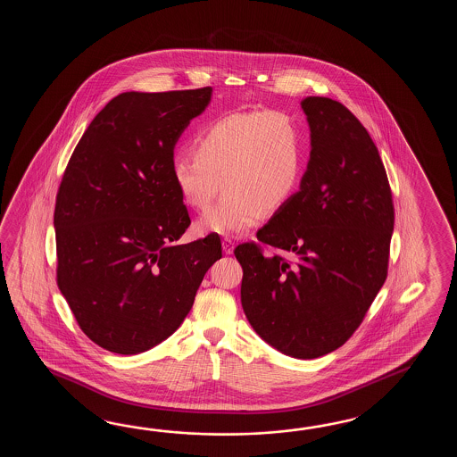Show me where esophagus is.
I'll list each match as a JSON object with an SVG mask.
<instances>
[{
    "label": "esophagus",
    "mask_w": 457,
    "mask_h": 457,
    "mask_svg": "<svg viewBox=\"0 0 457 457\" xmlns=\"http://www.w3.org/2000/svg\"><path fill=\"white\" fill-rule=\"evenodd\" d=\"M222 248H224L225 254H232L235 242H233L232 238H224L222 240Z\"/></svg>",
    "instance_id": "esophagus-1"
}]
</instances>
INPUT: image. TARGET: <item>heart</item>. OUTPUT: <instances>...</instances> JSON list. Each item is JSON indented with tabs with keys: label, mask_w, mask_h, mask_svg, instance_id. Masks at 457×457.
Segmentation results:
<instances>
[{
	"label": "heart",
	"mask_w": 457,
	"mask_h": 457,
	"mask_svg": "<svg viewBox=\"0 0 457 457\" xmlns=\"http://www.w3.org/2000/svg\"><path fill=\"white\" fill-rule=\"evenodd\" d=\"M192 155L175 156L171 175L186 204L205 211L222 189L220 204L197 222L199 232L238 237L268 211L291 201L303 166L301 130L276 109L233 111L195 136Z\"/></svg>",
	"instance_id": "b5f03b06"
}]
</instances>
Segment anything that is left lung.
Returning a JSON list of instances; mask_svg holds the SVG:
<instances>
[{"label":"left lung","mask_w":457,"mask_h":457,"mask_svg":"<svg viewBox=\"0 0 457 457\" xmlns=\"http://www.w3.org/2000/svg\"><path fill=\"white\" fill-rule=\"evenodd\" d=\"M311 162L301 191L235 248L242 305L262 340L292 358L338 350L387 279L394 201L368 130L330 97L301 101ZM262 245H271L264 255Z\"/></svg>","instance_id":"left-lung-1"}]
</instances>
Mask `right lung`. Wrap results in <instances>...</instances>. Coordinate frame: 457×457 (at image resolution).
<instances>
[{"instance_id":"add662e5","label":"right lung","mask_w":457,"mask_h":457,"mask_svg":"<svg viewBox=\"0 0 457 457\" xmlns=\"http://www.w3.org/2000/svg\"><path fill=\"white\" fill-rule=\"evenodd\" d=\"M212 87L122 93L79 138L60 183L57 284L97 346L137 354L166 340L195 303L220 237L178 245L191 225L176 189V140Z\"/></svg>"}]
</instances>
